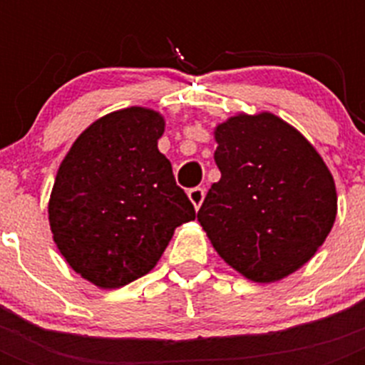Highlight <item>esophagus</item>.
<instances>
[{
	"instance_id": "esophagus-1",
	"label": "esophagus",
	"mask_w": 365,
	"mask_h": 365,
	"mask_svg": "<svg viewBox=\"0 0 365 365\" xmlns=\"http://www.w3.org/2000/svg\"><path fill=\"white\" fill-rule=\"evenodd\" d=\"M205 195H206V189L205 187H193L187 191V197L189 200L193 202L195 208H200L202 205V200H205Z\"/></svg>"
}]
</instances>
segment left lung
Listing matches in <instances>:
<instances>
[{"label": "left lung", "mask_w": 365, "mask_h": 365, "mask_svg": "<svg viewBox=\"0 0 365 365\" xmlns=\"http://www.w3.org/2000/svg\"><path fill=\"white\" fill-rule=\"evenodd\" d=\"M222 172L200 225L225 263L254 282L305 265L334 227V176L317 149L272 113L235 115L216 128Z\"/></svg>", "instance_id": "left-lung-1"}]
</instances>
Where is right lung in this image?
Listing matches in <instances>:
<instances>
[{
  "mask_svg": "<svg viewBox=\"0 0 365 365\" xmlns=\"http://www.w3.org/2000/svg\"><path fill=\"white\" fill-rule=\"evenodd\" d=\"M165 119L126 108L94 121L62 160L48 200L60 254L98 288H121L148 274L174 229L195 220L157 140Z\"/></svg>",
  "mask_w": 365,
  "mask_h": 365,
  "instance_id": "obj_1",
  "label": "right lung"
}]
</instances>
